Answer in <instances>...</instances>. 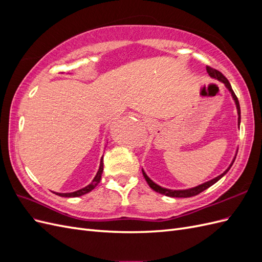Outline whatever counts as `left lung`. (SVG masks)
Listing matches in <instances>:
<instances>
[{
	"label": "left lung",
	"instance_id": "obj_1",
	"mask_svg": "<svg viewBox=\"0 0 262 262\" xmlns=\"http://www.w3.org/2000/svg\"><path fill=\"white\" fill-rule=\"evenodd\" d=\"M207 72H208V74H209L211 77L215 78V80H217V81L223 83V84L225 85L226 89L228 90V92L231 93L232 98H233V100L235 101V105H236L237 115H238V128H239V125H241V106H239V101H238V99H237V97H236V95H235V93H234V91H233V89H232L231 84H229V82L227 81V78H226L223 74H222V73L220 72V71H217V70H215V69H212V68H210V67H207ZM236 155H237V149H236L235 156H234V158L232 160V163L229 164V166L226 168V170H225L224 172H222L221 175H219V176L215 177V178H213V179H211V180H209V181L203 182V184H201V185H199V186H195V187L189 188V189L172 190V189L164 188V187H162V186H160V185L155 184V182L146 175V172L144 171L143 168H142V172H143V176H144L146 182L148 184V186H149L150 188H152V189L154 190V191H156V192H158V193H161V194H164V195L170 196V198H189V196H193V195H196V194H199L200 192L204 191L205 189H208L209 187L213 186V185L215 184V182H217L222 177H223L224 175H226L227 171H228L229 169H231L233 163L235 162Z\"/></svg>",
	"mask_w": 262,
	"mask_h": 262
}]
</instances>
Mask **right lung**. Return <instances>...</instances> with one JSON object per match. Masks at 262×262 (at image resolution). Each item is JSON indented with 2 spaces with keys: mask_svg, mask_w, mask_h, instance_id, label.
<instances>
[{
  "mask_svg": "<svg viewBox=\"0 0 262 262\" xmlns=\"http://www.w3.org/2000/svg\"><path fill=\"white\" fill-rule=\"evenodd\" d=\"M102 170H104V162H102V157L100 160V164H99V169L96 173V176L94 177V179L92 180V182L90 185H87L86 187L80 189V190H76V191H73V192H67V193H60V192H53L57 195H60V196H66V198H75V196H81L83 194H86L91 192L93 189H95V187H96L99 182H100V179H101V173H102Z\"/></svg>",
  "mask_w": 262,
  "mask_h": 262,
  "instance_id": "1",
  "label": "right lung"
}]
</instances>
